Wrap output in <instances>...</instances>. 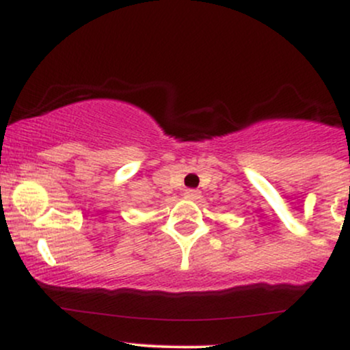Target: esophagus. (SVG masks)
Here are the masks:
<instances>
[{
	"mask_svg": "<svg viewBox=\"0 0 350 350\" xmlns=\"http://www.w3.org/2000/svg\"><path fill=\"white\" fill-rule=\"evenodd\" d=\"M184 198H186V199H191V200L199 199V198H200V192H199V191H196V189H187V191L184 192Z\"/></svg>",
	"mask_w": 350,
	"mask_h": 350,
	"instance_id": "esophagus-1",
	"label": "esophagus"
}]
</instances>
